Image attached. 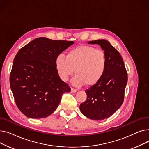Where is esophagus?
<instances>
[{
	"label": "esophagus",
	"instance_id": "34e87169",
	"mask_svg": "<svg viewBox=\"0 0 149 149\" xmlns=\"http://www.w3.org/2000/svg\"><path fill=\"white\" fill-rule=\"evenodd\" d=\"M71 91H72V92H76L77 91V90L76 89H75V88H71Z\"/></svg>",
	"mask_w": 149,
	"mask_h": 149
}]
</instances>
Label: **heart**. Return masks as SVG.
Listing matches in <instances>:
<instances>
[{
	"label": "heart",
	"mask_w": 149,
	"mask_h": 149,
	"mask_svg": "<svg viewBox=\"0 0 149 149\" xmlns=\"http://www.w3.org/2000/svg\"><path fill=\"white\" fill-rule=\"evenodd\" d=\"M55 64L58 76L63 81H67L75 70L77 75L73 83L77 85L85 83L91 86L99 82L104 75L107 58L103 50L89 46H80L69 51L66 57L58 55Z\"/></svg>",
	"instance_id": "heart-1"
}]
</instances>
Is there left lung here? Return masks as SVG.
Segmentation results:
<instances>
[{"instance_id":"obj_1","label":"left lung","mask_w":149,"mask_h":149,"mask_svg":"<svg viewBox=\"0 0 149 149\" xmlns=\"http://www.w3.org/2000/svg\"><path fill=\"white\" fill-rule=\"evenodd\" d=\"M88 43L100 45L106 55L107 66L100 81L85 91L87 99L80 105V109L89 119L104 120L112 116L122 105L127 73L120 54L108 41L102 39Z\"/></svg>"}]
</instances>
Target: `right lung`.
Listing matches in <instances>:
<instances>
[{"label":"right lung","mask_w":149,"mask_h":149,"mask_svg":"<svg viewBox=\"0 0 149 149\" xmlns=\"http://www.w3.org/2000/svg\"><path fill=\"white\" fill-rule=\"evenodd\" d=\"M74 41L37 38L23 46L13 61L10 84L20 112L31 118H43L52 114L68 84L58 76L55 61Z\"/></svg>","instance_id":"1"}]
</instances>
